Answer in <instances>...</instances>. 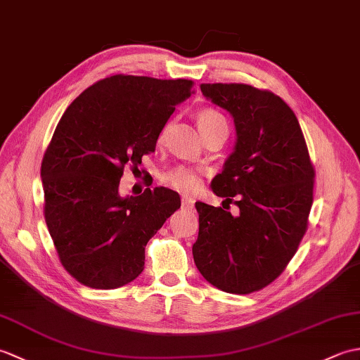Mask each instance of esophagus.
Masks as SVG:
<instances>
[{
	"mask_svg": "<svg viewBox=\"0 0 360 360\" xmlns=\"http://www.w3.org/2000/svg\"><path fill=\"white\" fill-rule=\"evenodd\" d=\"M193 204H195V201H193V198H188V196H182V209H187V210H190V209H193Z\"/></svg>",
	"mask_w": 360,
	"mask_h": 360,
	"instance_id": "1",
	"label": "esophagus"
}]
</instances>
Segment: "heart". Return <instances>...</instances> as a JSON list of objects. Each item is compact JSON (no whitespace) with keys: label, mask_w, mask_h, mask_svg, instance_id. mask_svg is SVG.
I'll return each mask as SVG.
<instances>
[{"label":"heart","mask_w":360,"mask_h":360,"mask_svg":"<svg viewBox=\"0 0 360 360\" xmlns=\"http://www.w3.org/2000/svg\"><path fill=\"white\" fill-rule=\"evenodd\" d=\"M196 119H198V127H200L201 133L204 136L213 131V129L221 127V125H227V122H226L223 114L213 108L201 110L200 112H198ZM167 128H168V125L164 128L162 134L167 131ZM162 182L168 187L178 190V192L193 193V192H196L198 187H200V174H198L193 168L179 165V167H174V168H172V170L164 173Z\"/></svg>","instance_id":"obj_1"}]
</instances>
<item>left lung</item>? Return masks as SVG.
I'll return each instance as SVG.
<instances>
[{
  "label": "left lung",
  "instance_id": "8db88e82",
  "mask_svg": "<svg viewBox=\"0 0 360 360\" xmlns=\"http://www.w3.org/2000/svg\"><path fill=\"white\" fill-rule=\"evenodd\" d=\"M201 91L235 122L233 153L212 190L240 213L196 202L193 259L210 285L250 294L277 278L295 255L308 229L314 167L294 111L278 96L244 83H202Z\"/></svg>",
  "mask_w": 360,
  "mask_h": 360
}]
</instances>
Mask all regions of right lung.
Returning a JSON list of instances; mask_svg holds the SVG:
<instances>
[{
    "label": "right lung",
    "mask_w": 360,
    "mask_h": 360,
    "mask_svg": "<svg viewBox=\"0 0 360 360\" xmlns=\"http://www.w3.org/2000/svg\"><path fill=\"white\" fill-rule=\"evenodd\" d=\"M192 80L111 75L68 106L41 162L44 219L60 262L79 283L116 289L139 277L145 246L181 207L164 187L122 198L125 165L155 151Z\"/></svg>",
    "instance_id": "right-lung-1"
}]
</instances>
